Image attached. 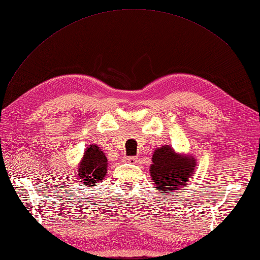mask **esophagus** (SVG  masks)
Instances as JSON below:
<instances>
[{
  "label": "esophagus",
  "instance_id": "34e87169",
  "mask_svg": "<svg viewBox=\"0 0 260 260\" xmlns=\"http://www.w3.org/2000/svg\"><path fill=\"white\" fill-rule=\"evenodd\" d=\"M137 158L136 157H123L122 161L124 163H136L137 162Z\"/></svg>",
  "mask_w": 260,
  "mask_h": 260
}]
</instances>
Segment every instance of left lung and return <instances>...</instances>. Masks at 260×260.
I'll return each mask as SVG.
<instances>
[{
  "mask_svg": "<svg viewBox=\"0 0 260 260\" xmlns=\"http://www.w3.org/2000/svg\"><path fill=\"white\" fill-rule=\"evenodd\" d=\"M149 173L161 193L171 194L189 182L196 169V159L191 154L176 152L169 145L153 151Z\"/></svg>",
  "mask_w": 260,
  "mask_h": 260,
  "instance_id": "8db88e82",
  "label": "left lung"
}]
</instances>
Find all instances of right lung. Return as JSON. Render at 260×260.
<instances>
[{
	"label": "right lung",
	"instance_id": "1",
	"mask_svg": "<svg viewBox=\"0 0 260 260\" xmlns=\"http://www.w3.org/2000/svg\"><path fill=\"white\" fill-rule=\"evenodd\" d=\"M108 171V159L105 152L96 144H91L85 149L78 164V178L86 186L98 184Z\"/></svg>",
	"mask_w": 260,
	"mask_h": 260
}]
</instances>
